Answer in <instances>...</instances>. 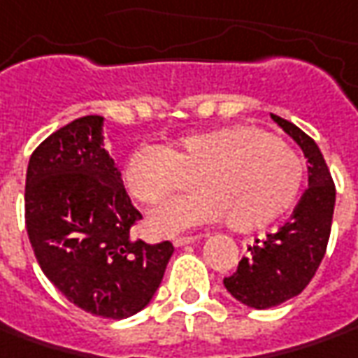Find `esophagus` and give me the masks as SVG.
Wrapping results in <instances>:
<instances>
[{
    "label": "esophagus",
    "instance_id": "obj_1",
    "mask_svg": "<svg viewBox=\"0 0 358 358\" xmlns=\"http://www.w3.org/2000/svg\"><path fill=\"white\" fill-rule=\"evenodd\" d=\"M196 240H200L198 236H178V238H174V245L176 248H182V245H188V243H194Z\"/></svg>",
    "mask_w": 358,
    "mask_h": 358
}]
</instances>
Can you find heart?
Segmentation results:
<instances>
[{
  "label": "heart",
  "instance_id": "b5f03b06",
  "mask_svg": "<svg viewBox=\"0 0 358 358\" xmlns=\"http://www.w3.org/2000/svg\"><path fill=\"white\" fill-rule=\"evenodd\" d=\"M200 190L168 203L150 217V229H176L216 222L255 229L273 222L295 202L303 184L299 155L275 134L231 124L182 136L162 146H138L124 164L129 192L144 206H160L190 188Z\"/></svg>",
  "mask_w": 358,
  "mask_h": 358
}]
</instances>
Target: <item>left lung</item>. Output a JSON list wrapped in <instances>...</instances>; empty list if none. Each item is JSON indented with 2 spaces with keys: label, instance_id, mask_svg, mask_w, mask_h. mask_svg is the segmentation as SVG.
<instances>
[{
  "label": "left lung",
  "instance_id": "8db88e82",
  "mask_svg": "<svg viewBox=\"0 0 358 358\" xmlns=\"http://www.w3.org/2000/svg\"><path fill=\"white\" fill-rule=\"evenodd\" d=\"M299 144L309 162V188L291 217L264 241L255 240L234 275L224 278L226 289L243 305L269 309L299 295L323 262L335 210V184L319 146L299 127L271 115Z\"/></svg>",
  "mask_w": 358,
  "mask_h": 358
}]
</instances>
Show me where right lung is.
I'll list each match as a JSON object with an SVG mask.
<instances>
[{
  "label": "right lung",
  "mask_w": 358,
  "mask_h": 358,
  "mask_svg": "<svg viewBox=\"0 0 358 358\" xmlns=\"http://www.w3.org/2000/svg\"><path fill=\"white\" fill-rule=\"evenodd\" d=\"M103 122L80 117L35 148L25 226L43 273L69 301L96 317L127 319L155 297L174 245L130 238L142 214L105 150Z\"/></svg>",
  "instance_id": "1"
}]
</instances>
